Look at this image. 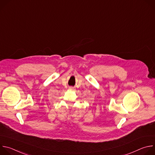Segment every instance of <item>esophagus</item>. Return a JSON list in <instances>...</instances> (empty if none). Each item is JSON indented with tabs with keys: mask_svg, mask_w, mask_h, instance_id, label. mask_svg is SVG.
Segmentation results:
<instances>
[{
	"mask_svg": "<svg viewBox=\"0 0 155 155\" xmlns=\"http://www.w3.org/2000/svg\"><path fill=\"white\" fill-rule=\"evenodd\" d=\"M69 89L70 90H74V87H72V86H71V87H69Z\"/></svg>",
	"mask_w": 155,
	"mask_h": 155,
	"instance_id": "1",
	"label": "esophagus"
}]
</instances>
